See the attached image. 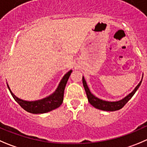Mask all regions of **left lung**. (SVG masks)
<instances>
[{
	"instance_id": "obj_1",
	"label": "left lung",
	"mask_w": 147,
	"mask_h": 147,
	"mask_svg": "<svg viewBox=\"0 0 147 147\" xmlns=\"http://www.w3.org/2000/svg\"><path fill=\"white\" fill-rule=\"evenodd\" d=\"M142 80L139 82V84L137 86H136V88L132 91V92H131L129 94H128V95H127L126 97H124L123 99L116 102H108L100 100V99L95 97L94 94H92L91 93L90 90H89V87H88L87 84H86V81H85L84 78V76L82 77V82H83L85 92H86L89 102L90 103L93 107H95V108L99 109V110H105V111H115V110H120V109L122 108V107H123V106L128 102V101H129V100H131V97L134 96V94L136 93V92L137 89H139L141 84H142Z\"/></svg>"
}]
</instances>
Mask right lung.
Instances as JSON below:
<instances>
[{
  "label": "right lung",
  "instance_id": "obj_1",
  "mask_svg": "<svg viewBox=\"0 0 147 147\" xmlns=\"http://www.w3.org/2000/svg\"><path fill=\"white\" fill-rule=\"evenodd\" d=\"M71 72H72V70H70L68 72H67L64 75L63 77L61 79V82L58 84L56 90L52 94L45 97V98L36 100V101H26V100H23L22 99L18 98L17 97H16L13 94L11 90L10 89L8 84H7V86H8V89H9L13 99L19 103V105L24 110L30 113H33V114L45 113L55 110V109L58 108L61 105L63 101V94L65 85H66L67 82L69 79Z\"/></svg>",
  "mask_w": 147,
  "mask_h": 147
}]
</instances>
